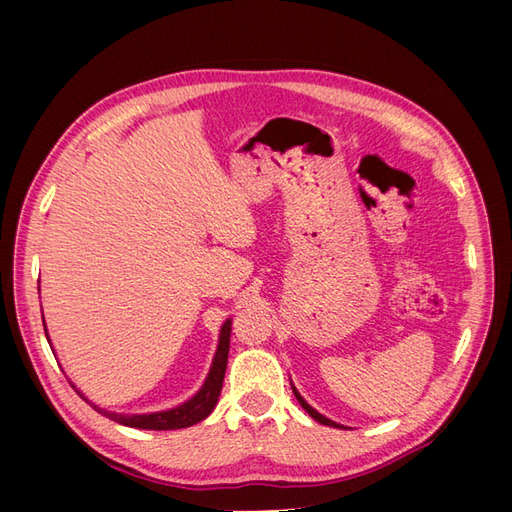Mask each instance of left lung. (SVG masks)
<instances>
[{
  "label": "left lung",
  "mask_w": 512,
  "mask_h": 512,
  "mask_svg": "<svg viewBox=\"0 0 512 512\" xmlns=\"http://www.w3.org/2000/svg\"><path fill=\"white\" fill-rule=\"evenodd\" d=\"M294 391V397H297L299 399V404L303 406V410L309 414V416H312L314 418V421H318V423H322V425H329V427H342V425H337V423H333V421H329V418L327 416H322L320 412H316L312 406H309L307 404V401L297 393V389H292Z\"/></svg>",
  "instance_id": "1"
}]
</instances>
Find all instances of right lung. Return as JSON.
Masks as SVG:
<instances>
[{
    "mask_svg": "<svg viewBox=\"0 0 512 512\" xmlns=\"http://www.w3.org/2000/svg\"><path fill=\"white\" fill-rule=\"evenodd\" d=\"M44 333H46V329H44ZM228 348H230V320L224 322V327L220 331V346H218V352H215V359H213V365H211L209 376L203 384V389H200L190 401H185L183 406H177V408L166 410V412H156V414H132V416L115 414V412H108V410H102L96 406L94 408L100 414H104L106 418H111V421L128 425V427H136V429L166 431V429H183V427L196 425L203 421V418H207L211 414V410L215 408V404H218L224 374H226V363H228Z\"/></svg>",
    "mask_w": 512,
    "mask_h": 512,
    "instance_id": "1",
    "label": "right lung"
}]
</instances>
